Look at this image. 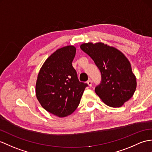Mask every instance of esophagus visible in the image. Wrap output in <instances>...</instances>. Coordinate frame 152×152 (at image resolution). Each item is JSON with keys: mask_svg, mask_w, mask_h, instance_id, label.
I'll return each instance as SVG.
<instances>
[{"mask_svg": "<svg viewBox=\"0 0 152 152\" xmlns=\"http://www.w3.org/2000/svg\"><path fill=\"white\" fill-rule=\"evenodd\" d=\"M88 86H89V87H92V85H93V82H92V80H89L87 82Z\"/></svg>", "mask_w": 152, "mask_h": 152, "instance_id": "34e87169", "label": "esophagus"}]
</instances>
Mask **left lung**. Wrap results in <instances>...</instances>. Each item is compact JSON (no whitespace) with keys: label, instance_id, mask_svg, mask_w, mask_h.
<instances>
[{"label":"left lung","instance_id":"1","mask_svg":"<svg viewBox=\"0 0 152 152\" xmlns=\"http://www.w3.org/2000/svg\"><path fill=\"white\" fill-rule=\"evenodd\" d=\"M80 48L100 71L101 82L95 87V93L109 106L121 107L133 96L137 87L129 60L121 51L102 43H83Z\"/></svg>","mask_w":152,"mask_h":152}]
</instances>
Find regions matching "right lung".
Returning <instances> with one entry per match:
<instances>
[{"label": "right lung", "mask_w": 152, "mask_h": 152, "mask_svg": "<svg viewBox=\"0 0 152 152\" xmlns=\"http://www.w3.org/2000/svg\"><path fill=\"white\" fill-rule=\"evenodd\" d=\"M76 55L74 46L58 49L47 59L38 74L36 93L41 106L59 117L76 110L88 86L80 82L72 65Z\"/></svg>", "instance_id": "obj_1"}]
</instances>
